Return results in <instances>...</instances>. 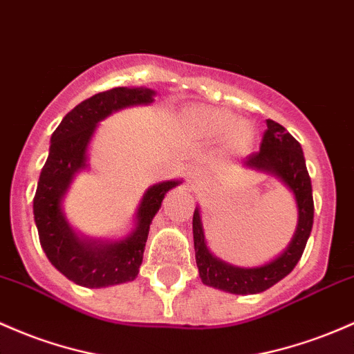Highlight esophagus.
I'll return each mask as SVG.
<instances>
[{
	"mask_svg": "<svg viewBox=\"0 0 354 354\" xmlns=\"http://www.w3.org/2000/svg\"><path fill=\"white\" fill-rule=\"evenodd\" d=\"M189 178H192V181H196V183H198V180H200V173H198L196 169L189 171Z\"/></svg>",
	"mask_w": 354,
	"mask_h": 354,
	"instance_id": "esophagus-1",
	"label": "esophagus"
}]
</instances>
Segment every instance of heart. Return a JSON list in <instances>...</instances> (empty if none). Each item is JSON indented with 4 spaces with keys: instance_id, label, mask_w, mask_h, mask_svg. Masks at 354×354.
I'll return each instance as SVG.
<instances>
[{
    "instance_id": "1",
    "label": "heart",
    "mask_w": 354,
    "mask_h": 354,
    "mask_svg": "<svg viewBox=\"0 0 354 354\" xmlns=\"http://www.w3.org/2000/svg\"><path fill=\"white\" fill-rule=\"evenodd\" d=\"M196 120L209 136H225L230 133V145L239 149L250 146L254 131L247 122H236L234 115L218 111H203L196 115Z\"/></svg>"
}]
</instances>
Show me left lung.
<instances>
[{"label":"left lung","instance_id":"1","mask_svg":"<svg viewBox=\"0 0 354 354\" xmlns=\"http://www.w3.org/2000/svg\"><path fill=\"white\" fill-rule=\"evenodd\" d=\"M243 166L275 174L294 193L299 209V221L292 242L286 248L284 254L266 266L255 267V269L234 267L209 254L198 208L193 213V240H195L196 266L203 284L232 294H259L290 274L299 259L302 257V252L313 230V186H310L301 145L287 133L286 127H282L275 120L267 119V129L260 142V149L257 153H252L243 161Z\"/></svg>","mask_w":354,"mask_h":354}]
</instances>
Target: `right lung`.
Instances as JSON below:
<instances>
[{
    "mask_svg": "<svg viewBox=\"0 0 354 354\" xmlns=\"http://www.w3.org/2000/svg\"><path fill=\"white\" fill-rule=\"evenodd\" d=\"M153 95L151 88L115 87L99 92L73 107L50 139L48 158L33 198L35 223L52 266L79 286L106 287L134 281L142 263L151 221L166 193L180 185V181H162L151 186L138 208L134 232L120 242L80 240L62 213V198L77 171L85 168V153L97 122L122 107L153 102Z\"/></svg>",
    "mask_w": 354,
    "mask_h": 354,
    "instance_id": "1",
    "label": "right lung"
}]
</instances>
